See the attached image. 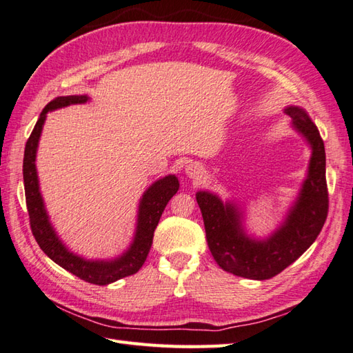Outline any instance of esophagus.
<instances>
[{
  "label": "esophagus",
  "instance_id": "1",
  "mask_svg": "<svg viewBox=\"0 0 353 353\" xmlns=\"http://www.w3.org/2000/svg\"><path fill=\"white\" fill-rule=\"evenodd\" d=\"M185 175L192 179H198L203 175V166L198 161H192L185 166Z\"/></svg>",
  "mask_w": 353,
  "mask_h": 353
}]
</instances>
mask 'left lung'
<instances>
[{
	"label": "left lung",
	"instance_id": "obj_1",
	"mask_svg": "<svg viewBox=\"0 0 353 353\" xmlns=\"http://www.w3.org/2000/svg\"><path fill=\"white\" fill-rule=\"evenodd\" d=\"M284 112L292 117V128L308 143L311 157L299 193L270 236L260 239L246 232L245 208L237 202H223L208 190L196 193L210 252L219 268L236 276L256 281L276 276L314 243L326 221L330 201L323 140L303 108L288 105Z\"/></svg>",
	"mask_w": 353,
	"mask_h": 353
}]
</instances>
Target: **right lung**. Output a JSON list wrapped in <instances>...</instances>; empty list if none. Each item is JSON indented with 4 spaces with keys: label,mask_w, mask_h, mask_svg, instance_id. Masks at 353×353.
Returning <instances> with one entry per match:
<instances>
[{
    "label": "right lung",
    "mask_w": 353,
    "mask_h": 353,
    "mask_svg": "<svg viewBox=\"0 0 353 353\" xmlns=\"http://www.w3.org/2000/svg\"><path fill=\"white\" fill-rule=\"evenodd\" d=\"M90 98L88 95L59 97L46 105L34 125V130L27 140L23 152V185H26V201L30 216L31 232L43 252L60 268L74 273L75 276L95 285H108L117 279L134 275L142 268L152 245L154 231L170 198L178 192L179 181L175 175H166L152 183L139 202L136 231L127 250L112 260H88L69 250L57 236L46 213L43 198L39 189V178L36 169V154L39 140L46 121V114L61 107L72 104H84Z\"/></svg>",
    "instance_id": "right-lung-1"
}]
</instances>
